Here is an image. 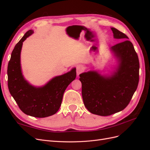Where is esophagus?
<instances>
[{"mask_svg": "<svg viewBox=\"0 0 150 150\" xmlns=\"http://www.w3.org/2000/svg\"><path fill=\"white\" fill-rule=\"evenodd\" d=\"M84 70V67L83 65L81 64H79L77 65L76 66V72H77V75L79 76L81 72H82Z\"/></svg>", "mask_w": 150, "mask_h": 150, "instance_id": "obj_1", "label": "esophagus"}]
</instances>
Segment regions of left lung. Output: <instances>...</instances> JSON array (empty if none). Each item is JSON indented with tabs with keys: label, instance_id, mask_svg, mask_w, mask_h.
Wrapping results in <instances>:
<instances>
[{
	"label": "left lung",
	"instance_id": "obj_1",
	"mask_svg": "<svg viewBox=\"0 0 150 150\" xmlns=\"http://www.w3.org/2000/svg\"><path fill=\"white\" fill-rule=\"evenodd\" d=\"M111 29L115 39L125 40L110 48L117 62L115 70L110 75H101L96 71L79 74L84 106L93 114L103 116L123 110L139 82V63L133 44L126 34Z\"/></svg>",
	"mask_w": 150,
	"mask_h": 150
}]
</instances>
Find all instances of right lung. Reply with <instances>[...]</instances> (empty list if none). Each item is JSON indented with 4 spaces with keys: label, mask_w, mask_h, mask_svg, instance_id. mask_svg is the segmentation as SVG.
Returning a JSON list of instances; mask_svg holds the SVG:
<instances>
[{
    "label": "right lung",
    "mask_w": 150,
    "mask_h": 150,
    "mask_svg": "<svg viewBox=\"0 0 150 150\" xmlns=\"http://www.w3.org/2000/svg\"><path fill=\"white\" fill-rule=\"evenodd\" d=\"M33 33V30L27 32L13 49L7 67L8 88L25 115L45 117L54 115L60 108L66 89L76 78V69L74 67L67 73L54 77L43 86L31 85L22 74L21 52L23 42Z\"/></svg>",
    "instance_id": "right-lung-1"
}]
</instances>
